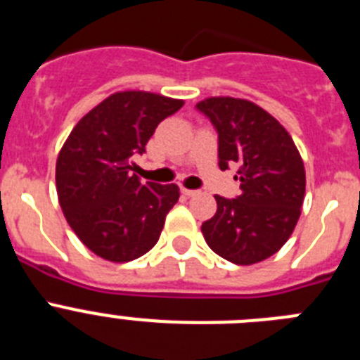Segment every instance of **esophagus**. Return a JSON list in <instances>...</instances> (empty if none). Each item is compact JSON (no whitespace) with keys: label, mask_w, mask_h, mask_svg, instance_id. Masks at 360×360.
I'll use <instances>...</instances> for the list:
<instances>
[{"label":"esophagus","mask_w":360,"mask_h":360,"mask_svg":"<svg viewBox=\"0 0 360 360\" xmlns=\"http://www.w3.org/2000/svg\"><path fill=\"white\" fill-rule=\"evenodd\" d=\"M200 191H195V189H186V187H182V195L186 196H196L198 195Z\"/></svg>","instance_id":"esophagus-1"}]
</instances>
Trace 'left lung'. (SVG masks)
<instances>
[{"instance_id": "left-lung-1", "label": "left lung", "mask_w": 360, "mask_h": 360, "mask_svg": "<svg viewBox=\"0 0 360 360\" xmlns=\"http://www.w3.org/2000/svg\"><path fill=\"white\" fill-rule=\"evenodd\" d=\"M218 131L219 169L238 162L241 195H216V214L202 232L218 256L254 265L287 243L301 216L307 174L292 136L247 98L209 97L196 104Z\"/></svg>"}]
</instances>
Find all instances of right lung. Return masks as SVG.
<instances>
[{
    "label": "right lung",
    "mask_w": 360,
    "mask_h": 360,
    "mask_svg": "<svg viewBox=\"0 0 360 360\" xmlns=\"http://www.w3.org/2000/svg\"><path fill=\"white\" fill-rule=\"evenodd\" d=\"M180 98L151 91H117L75 124L56 164L59 205L79 240L98 257L133 262L155 247L167 212L178 202L176 184H141L133 157Z\"/></svg>",
    "instance_id": "1"
}]
</instances>
